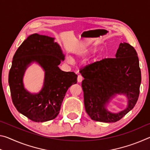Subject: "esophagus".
Returning a JSON list of instances; mask_svg holds the SVG:
<instances>
[{"label": "esophagus", "instance_id": "obj_1", "mask_svg": "<svg viewBox=\"0 0 150 150\" xmlns=\"http://www.w3.org/2000/svg\"><path fill=\"white\" fill-rule=\"evenodd\" d=\"M83 81V77L81 75H79L77 76V81L79 83H81Z\"/></svg>", "mask_w": 150, "mask_h": 150}]
</instances>
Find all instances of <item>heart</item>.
Returning <instances> with one entry per match:
<instances>
[{"label": "heart", "instance_id": "b5f03b06", "mask_svg": "<svg viewBox=\"0 0 150 150\" xmlns=\"http://www.w3.org/2000/svg\"><path fill=\"white\" fill-rule=\"evenodd\" d=\"M69 62H72V59H71V58H69Z\"/></svg>", "mask_w": 150, "mask_h": 150}]
</instances>
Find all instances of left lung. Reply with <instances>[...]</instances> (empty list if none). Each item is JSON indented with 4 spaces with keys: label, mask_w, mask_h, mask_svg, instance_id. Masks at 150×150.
<instances>
[{
    "label": "left lung",
    "mask_w": 150,
    "mask_h": 150,
    "mask_svg": "<svg viewBox=\"0 0 150 150\" xmlns=\"http://www.w3.org/2000/svg\"><path fill=\"white\" fill-rule=\"evenodd\" d=\"M115 57L94 62L80 71L84 78L81 85L85 110L93 120L116 122L134 107L138 99L141 71L136 51L128 43H120ZM121 93L128 98L127 108L118 113H110L106 105Z\"/></svg>",
    "instance_id": "left-lung-1"
}]
</instances>
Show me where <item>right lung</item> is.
<instances>
[{"label": "right lung", "instance_id": "obj_1", "mask_svg": "<svg viewBox=\"0 0 150 150\" xmlns=\"http://www.w3.org/2000/svg\"><path fill=\"white\" fill-rule=\"evenodd\" d=\"M64 57L54 38L38 34L28 37L15 53L8 75L12 100L16 110L30 120L43 122L54 119L68 88L77 83L74 72L63 71L58 67ZM34 61L45 71L44 87L37 94L26 91L22 82L27 66Z\"/></svg>", "mask_w": 150, "mask_h": 150}]
</instances>
